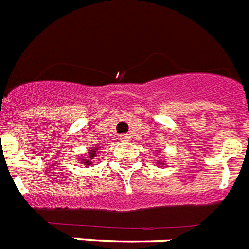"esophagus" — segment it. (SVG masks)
Returning a JSON list of instances; mask_svg holds the SVG:
<instances>
[{"label":"esophagus","mask_w":249,"mask_h":249,"mask_svg":"<svg viewBox=\"0 0 249 249\" xmlns=\"http://www.w3.org/2000/svg\"><path fill=\"white\" fill-rule=\"evenodd\" d=\"M119 139H121L122 141H128V140H130V136H128L127 134H123V135H121V136H119Z\"/></svg>","instance_id":"esophagus-1"}]
</instances>
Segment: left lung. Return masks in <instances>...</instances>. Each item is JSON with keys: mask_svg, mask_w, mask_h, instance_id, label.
<instances>
[{"mask_svg": "<svg viewBox=\"0 0 249 249\" xmlns=\"http://www.w3.org/2000/svg\"><path fill=\"white\" fill-rule=\"evenodd\" d=\"M162 164H163V163H159V166H162Z\"/></svg>", "mask_w": 249, "mask_h": 249, "instance_id": "1", "label": "left lung"}]
</instances>
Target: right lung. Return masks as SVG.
Returning a JSON list of instances; mask_svg holds the SVG:
<instances>
[{
    "label": "right lung",
    "mask_w": 249,
    "mask_h": 249,
    "mask_svg": "<svg viewBox=\"0 0 249 249\" xmlns=\"http://www.w3.org/2000/svg\"><path fill=\"white\" fill-rule=\"evenodd\" d=\"M95 150H99V149L95 148L93 150H90V152H89V156H86V158L81 159V163H82V164H85L86 167L91 166V164H92L93 158L96 157V152H95Z\"/></svg>",
    "instance_id": "obj_1"
}]
</instances>
